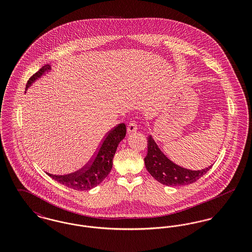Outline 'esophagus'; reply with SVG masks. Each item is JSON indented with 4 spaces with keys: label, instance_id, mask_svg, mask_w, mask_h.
I'll list each match as a JSON object with an SVG mask.
<instances>
[{
    "label": "esophagus",
    "instance_id": "34e87169",
    "mask_svg": "<svg viewBox=\"0 0 252 252\" xmlns=\"http://www.w3.org/2000/svg\"><path fill=\"white\" fill-rule=\"evenodd\" d=\"M137 129H138V127H137V125H136L135 122H131V123L128 124V126H127V132L129 134L133 133V132L137 131Z\"/></svg>",
    "mask_w": 252,
    "mask_h": 252
}]
</instances>
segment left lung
Instances as JSON below:
<instances>
[{
    "instance_id": "1",
    "label": "left lung",
    "mask_w": 252,
    "mask_h": 252,
    "mask_svg": "<svg viewBox=\"0 0 252 252\" xmlns=\"http://www.w3.org/2000/svg\"><path fill=\"white\" fill-rule=\"evenodd\" d=\"M144 164L149 174L166 186L188 185L199 180L212 168L192 171L181 167L173 162L159 149L152 136L147 140V155L144 158Z\"/></svg>"
}]
</instances>
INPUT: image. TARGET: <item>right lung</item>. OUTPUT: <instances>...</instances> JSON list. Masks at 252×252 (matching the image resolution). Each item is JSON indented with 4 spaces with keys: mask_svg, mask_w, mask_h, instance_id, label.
<instances>
[{
    "mask_svg": "<svg viewBox=\"0 0 252 252\" xmlns=\"http://www.w3.org/2000/svg\"><path fill=\"white\" fill-rule=\"evenodd\" d=\"M51 64H46L41 69H39L27 81L25 91H27L28 88L31 87L42 75H45L47 72H51ZM126 125L123 123L119 124L106 135L94 158L88 165H86V167L72 174L63 176L53 175L49 173H47V175L60 184L76 191H87L94 188L108 177L109 172L111 171L113 157L115 155L121 141L126 137Z\"/></svg>",
    "mask_w": 252,
    "mask_h": 252,
    "instance_id": "1",
    "label": "right lung"
}]
</instances>
